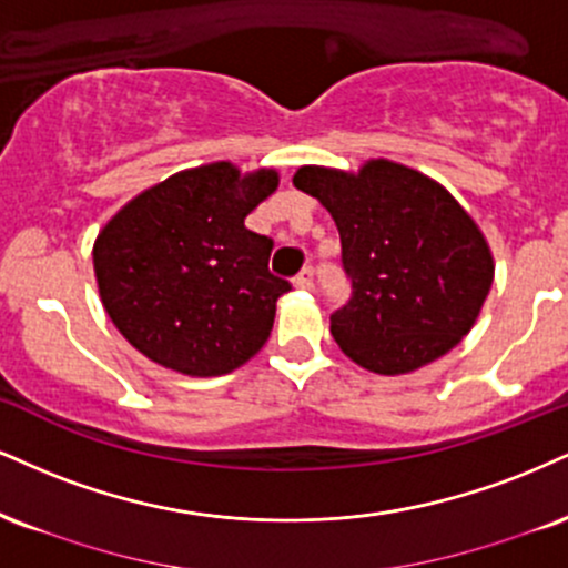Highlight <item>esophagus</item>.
Wrapping results in <instances>:
<instances>
[{
  "mask_svg": "<svg viewBox=\"0 0 568 568\" xmlns=\"http://www.w3.org/2000/svg\"><path fill=\"white\" fill-rule=\"evenodd\" d=\"M293 285H296V288H302V291H310L314 285V270H312V266H306V270L298 272V275L293 277Z\"/></svg>",
  "mask_w": 568,
  "mask_h": 568,
  "instance_id": "1",
  "label": "esophagus"
}]
</instances>
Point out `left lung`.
Segmentation results:
<instances>
[{
  "label": "left lung",
  "instance_id": "left-lung-1",
  "mask_svg": "<svg viewBox=\"0 0 568 568\" xmlns=\"http://www.w3.org/2000/svg\"><path fill=\"white\" fill-rule=\"evenodd\" d=\"M293 184L331 211L352 298L331 333L352 362L405 375L474 327L495 280L489 243L447 187L388 159L357 172L302 166Z\"/></svg>",
  "mask_w": 568,
  "mask_h": 568
}]
</instances>
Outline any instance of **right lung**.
I'll return each instance as SVG.
<instances>
[{"mask_svg":"<svg viewBox=\"0 0 568 568\" xmlns=\"http://www.w3.org/2000/svg\"><path fill=\"white\" fill-rule=\"evenodd\" d=\"M275 169L214 161L184 169L121 206L92 248L108 317L166 371H237L270 338L288 280L270 272L272 241L245 216L277 190Z\"/></svg>","mask_w":568,"mask_h":568,"instance_id":"1","label":"right lung"}]
</instances>
